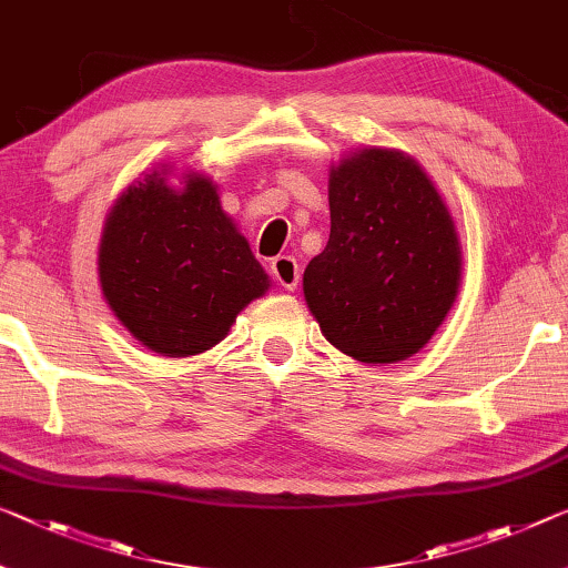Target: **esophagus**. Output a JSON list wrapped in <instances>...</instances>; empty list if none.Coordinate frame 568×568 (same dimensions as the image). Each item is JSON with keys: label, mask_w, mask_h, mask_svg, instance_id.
Masks as SVG:
<instances>
[{"label": "esophagus", "mask_w": 568, "mask_h": 568, "mask_svg": "<svg viewBox=\"0 0 568 568\" xmlns=\"http://www.w3.org/2000/svg\"><path fill=\"white\" fill-rule=\"evenodd\" d=\"M272 274L278 286H284L286 292H294L296 284H300V266H296L292 256H276L272 261Z\"/></svg>", "instance_id": "1"}]
</instances>
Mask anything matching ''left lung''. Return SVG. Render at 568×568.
<instances>
[{"label":"left lung","mask_w":568,"mask_h":568,"mask_svg":"<svg viewBox=\"0 0 568 568\" xmlns=\"http://www.w3.org/2000/svg\"><path fill=\"white\" fill-rule=\"evenodd\" d=\"M329 241L304 268L322 335L361 363H398L429 343L457 300L455 221L418 164L357 150L329 170Z\"/></svg>","instance_id":"8db88e82"}]
</instances>
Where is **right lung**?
<instances>
[{"mask_svg": "<svg viewBox=\"0 0 568 568\" xmlns=\"http://www.w3.org/2000/svg\"><path fill=\"white\" fill-rule=\"evenodd\" d=\"M154 170L113 203L99 246L103 300L150 351L187 357L229 335L239 312L268 290L248 241L223 213L215 185Z\"/></svg>", "mask_w": 568, "mask_h": 568, "instance_id": "add662e5", "label": "right lung"}]
</instances>
